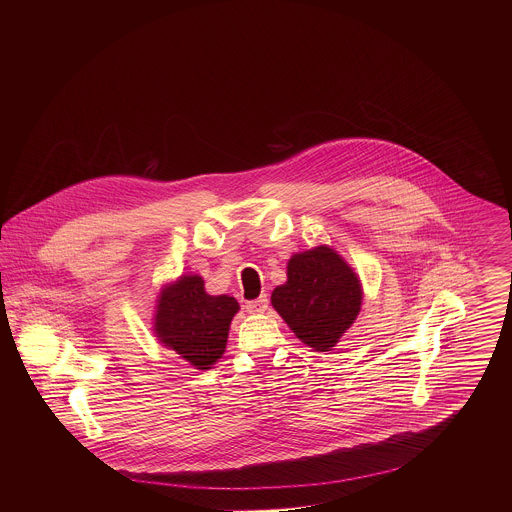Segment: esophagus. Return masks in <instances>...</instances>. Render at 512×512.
Listing matches in <instances>:
<instances>
[{
    "instance_id": "1",
    "label": "esophagus",
    "mask_w": 512,
    "mask_h": 512,
    "mask_svg": "<svg viewBox=\"0 0 512 512\" xmlns=\"http://www.w3.org/2000/svg\"><path fill=\"white\" fill-rule=\"evenodd\" d=\"M267 307V295H261V297H257V299H253V301H247V303H245L247 313H265V311H267Z\"/></svg>"
}]
</instances>
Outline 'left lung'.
<instances>
[{"instance_id": "obj_1", "label": "left lung", "mask_w": 512, "mask_h": 512, "mask_svg": "<svg viewBox=\"0 0 512 512\" xmlns=\"http://www.w3.org/2000/svg\"><path fill=\"white\" fill-rule=\"evenodd\" d=\"M270 301L299 340L315 351H330L359 315L363 292L351 267L320 245L293 255L288 282Z\"/></svg>"}]
</instances>
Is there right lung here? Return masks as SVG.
<instances>
[{"label":"right lung","mask_w":512,"mask_h":512,"mask_svg":"<svg viewBox=\"0 0 512 512\" xmlns=\"http://www.w3.org/2000/svg\"><path fill=\"white\" fill-rule=\"evenodd\" d=\"M238 309L234 297L205 292L201 276H182L161 292L155 334L182 359L207 370L222 357Z\"/></svg>","instance_id":"obj_1"}]
</instances>
